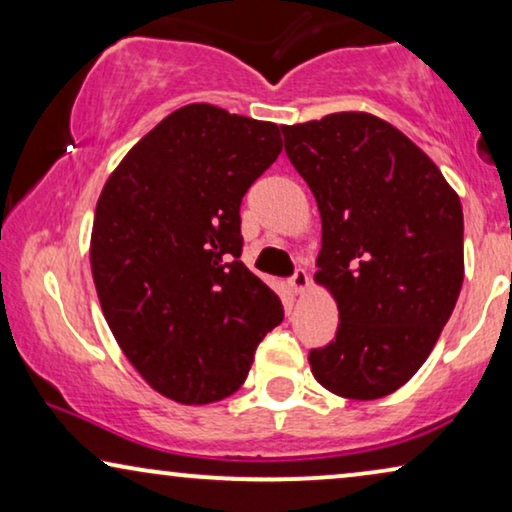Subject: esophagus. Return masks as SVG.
Masks as SVG:
<instances>
[{"instance_id": "esophagus-1", "label": "esophagus", "mask_w": 512, "mask_h": 512, "mask_svg": "<svg viewBox=\"0 0 512 512\" xmlns=\"http://www.w3.org/2000/svg\"><path fill=\"white\" fill-rule=\"evenodd\" d=\"M307 284H310V277H307V272L303 268H298L289 279V286L293 293H303L307 289Z\"/></svg>"}]
</instances>
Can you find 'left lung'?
Masks as SVG:
<instances>
[{
    "label": "left lung",
    "mask_w": 512,
    "mask_h": 512,
    "mask_svg": "<svg viewBox=\"0 0 512 512\" xmlns=\"http://www.w3.org/2000/svg\"><path fill=\"white\" fill-rule=\"evenodd\" d=\"M284 149L321 214L317 284L340 312L312 349L321 387L373 401L422 368L464 282V212L436 163L363 111L284 125Z\"/></svg>",
    "instance_id": "1"
}]
</instances>
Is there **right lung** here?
Segmentation results:
<instances>
[{
    "label": "right lung",
    "mask_w": 512,
    "mask_h": 512,
    "mask_svg": "<svg viewBox=\"0 0 512 512\" xmlns=\"http://www.w3.org/2000/svg\"><path fill=\"white\" fill-rule=\"evenodd\" d=\"M275 123L186 104L132 146L97 200L90 268L104 319L158 394L205 405L247 380L277 293L240 261V205L282 153Z\"/></svg>",
    "instance_id": "add662e5"
}]
</instances>
